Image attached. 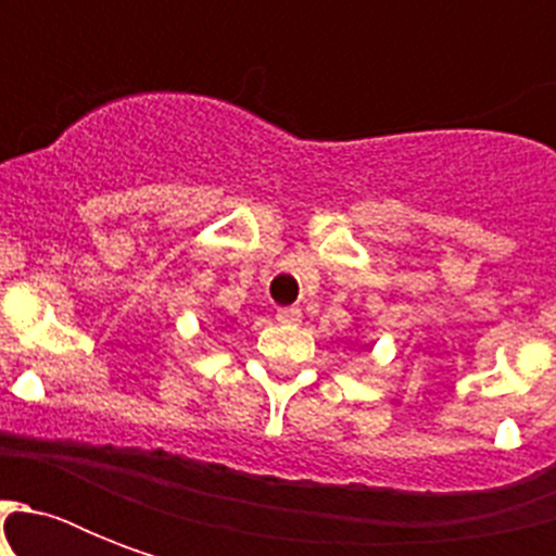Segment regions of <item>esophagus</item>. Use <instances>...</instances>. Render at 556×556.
<instances>
[{"mask_svg": "<svg viewBox=\"0 0 556 556\" xmlns=\"http://www.w3.org/2000/svg\"><path fill=\"white\" fill-rule=\"evenodd\" d=\"M277 320L282 323V326H300V323H303V312H300L296 305H288V308H279Z\"/></svg>", "mask_w": 556, "mask_h": 556, "instance_id": "1", "label": "esophagus"}]
</instances>
